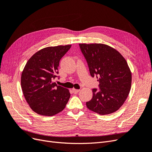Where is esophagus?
<instances>
[{"mask_svg":"<svg viewBox=\"0 0 152 152\" xmlns=\"http://www.w3.org/2000/svg\"><path fill=\"white\" fill-rule=\"evenodd\" d=\"M79 91H80L79 89H72V92H73V94H77Z\"/></svg>","mask_w":152,"mask_h":152,"instance_id":"34e87169","label":"esophagus"}]
</instances>
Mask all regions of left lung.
Segmentation results:
<instances>
[{
    "mask_svg": "<svg viewBox=\"0 0 152 152\" xmlns=\"http://www.w3.org/2000/svg\"><path fill=\"white\" fill-rule=\"evenodd\" d=\"M92 77L98 78V87L93 89V98L86 102L91 111L100 115L120 108L129 93L131 72L117 50L102 44H79Z\"/></svg>",
    "mask_w": 152,
    "mask_h": 152,
    "instance_id": "obj_1",
    "label": "left lung"
}]
</instances>
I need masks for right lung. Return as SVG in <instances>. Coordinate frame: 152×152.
Wrapping results in <instances>:
<instances>
[{"mask_svg": "<svg viewBox=\"0 0 152 152\" xmlns=\"http://www.w3.org/2000/svg\"><path fill=\"white\" fill-rule=\"evenodd\" d=\"M71 46L44 48L27 61L21 74V85L26 101L35 113L53 116L65 108L70 94L54 80L56 77L59 79V61Z\"/></svg>", "mask_w": 152, "mask_h": 152, "instance_id": "1", "label": "right lung"}]
</instances>
